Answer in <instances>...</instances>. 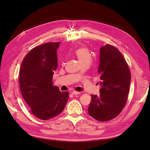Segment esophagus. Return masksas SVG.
Returning a JSON list of instances; mask_svg holds the SVG:
<instances>
[{"label":"esophagus","instance_id":"34e87169","mask_svg":"<svg viewBox=\"0 0 150 150\" xmlns=\"http://www.w3.org/2000/svg\"><path fill=\"white\" fill-rule=\"evenodd\" d=\"M71 93H72L73 95H79V94H80L81 93H80V92H79V91H72V92H71Z\"/></svg>","mask_w":150,"mask_h":150}]
</instances>
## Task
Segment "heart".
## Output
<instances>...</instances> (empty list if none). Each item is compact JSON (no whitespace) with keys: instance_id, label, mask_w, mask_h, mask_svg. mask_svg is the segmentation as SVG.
<instances>
[{"instance_id":"b5f03b06","label":"heart","mask_w":150,"mask_h":150,"mask_svg":"<svg viewBox=\"0 0 150 150\" xmlns=\"http://www.w3.org/2000/svg\"><path fill=\"white\" fill-rule=\"evenodd\" d=\"M74 54L77 57V58L78 59L79 61L81 62V64L86 62H91V55L90 51H89L86 47H79V48L76 49L74 51Z\"/></svg>"}]
</instances>
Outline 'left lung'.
Instances as JSON below:
<instances>
[{
    "mask_svg": "<svg viewBox=\"0 0 150 150\" xmlns=\"http://www.w3.org/2000/svg\"><path fill=\"white\" fill-rule=\"evenodd\" d=\"M100 95H91L88 113L95 119H114L125 106L131 84V73L123 55L115 47L106 44L100 48Z\"/></svg>",
    "mask_w": 150,
    "mask_h": 150,
    "instance_id": "left-lung-1",
    "label": "left lung"
}]
</instances>
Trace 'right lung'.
<instances>
[{
  "instance_id": "add662e5",
  "label": "right lung",
  "mask_w": 150,
  "mask_h": 150,
  "mask_svg": "<svg viewBox=\"0 0 150 150\" xmlns=\"http://www.w3.org/2000/svg\"><path fill=\"white\" fill-rule=\"evenodd\" d=\"M59 44L49 42L34 47L22 60L19 71L22 97L31 112L41 120L58 115L68 100V92H60L52 82L58 65L57 50Z\"/></svg>"
}]
</instances>
